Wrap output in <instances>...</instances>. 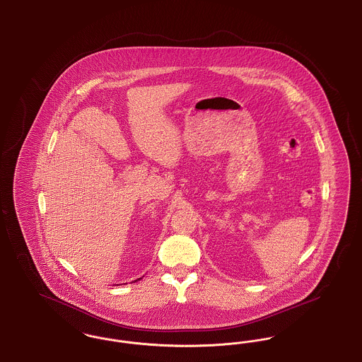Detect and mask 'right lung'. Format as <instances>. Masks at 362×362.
Listing matches in <instances>:
<instances>
[{"label":"right lung","mask_w":362,"mask_h":362,"mask_svg":"<svg viewBox=\"0 0 362 362\" xmlns=\"http://www.w3.org/2000/svg\"><path fill=\"white\" fill-rule=\"evenodd\" d=\"M139 279H141V278H139ZM134 282H136V281H134Z\"/></svg>","instance_id":"right-lung-1"}]
</instances>
